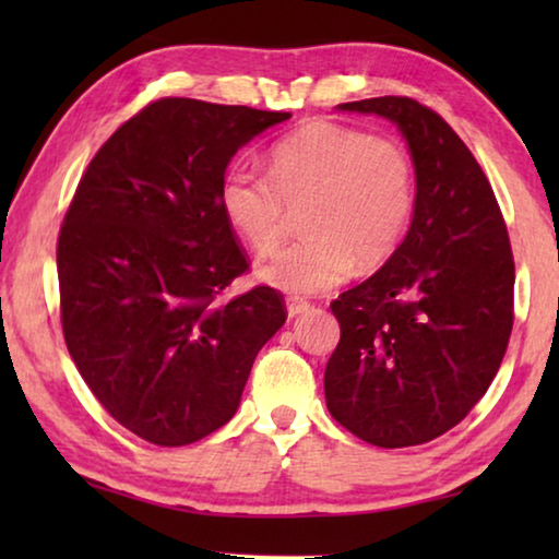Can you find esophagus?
<instances>
[{"instance_id":"34e87169","label":"esophagus","mask_w":559,"mask_h":559,"mask_svg":"<svg viewBox=\"0 0 559 559\" xmlns=\"http://www.w3.org/2000/svg\"><path fill=\"white\" fill-rule=\"evenodd\" d=\"M308 306H310V302L302 300V298H288V300H286V308H288V316H290V318L300 316L302 310H308Z\"/></svg>"}]
</instances>
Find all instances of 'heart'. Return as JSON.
<instances>
[{"label": "heart", "instance_id": "1", "mask_svg": "<svg viewBox=\"0 0 559 559\" xmlns=\"http://www.w3.org/2000/svg\"><path fill=\"white\" fill-rule=\"evenodd\" d=\"M231 229L271 253L300 210V236L261 269L288 293H323L357 269L380 266L402 243L416 206V167L400 140L330 120L308 122L269 153V175L234 163L219 185Z\"/></svg>", "mask_w": 559, "mask_h": 559}]
</instances>
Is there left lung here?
Instances as JSON below:
<instances>
[{"mask_svg": "<svg viewBox=\"0 0 559 559\" xmlns=\"http://www.w3.org/2000/svg\"><path fill=\"white\" fill-rule=\"evenodd\" d=\"M337 108L396 122L416 167V206L390 261L330 302L340 343L325 402L372 447H419L466 419L503 362L513 249L493 187L437 110L406 96Z\"/></svg>", "mask_w": 559, "mask_h": 559, "instance_id": "8db88e82", "label": "left lung"}]
</instances>
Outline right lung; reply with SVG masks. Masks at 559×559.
<instances>
[{"mask_svg": "<svg viewBox=\"0 0 559 559\" xmlns=\"http://www.w3.org/2000/svg\"><path fill=\"white\" fill-rule=\"evenodd\" d=\"M290 112L159 98L112 132L63 216L66 347L112 419L185 447L239 409L259 349L286 323L271 286L229 298L249 259L219 185L236 150Z\"/></svg>", "mask_w": 559, "mask_h": 559, "instance_id": "obj_1", "label": "right lung"}]
</instances>
